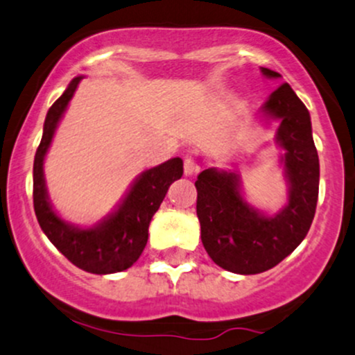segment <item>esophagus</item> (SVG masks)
I'll list each match as a JSON object with an SVG mask.
<instances>
[{"mask_svg":"<svg viewBox=\"0 0 355 355\" xmlns=\"http://www.w3.org/2000/svg\"><path fill=\"white\" fill-rule=\"evenodd\" d=\"M199 162L193 154H186L184 156V174L186 176H193L194 173H198Z\"/></svg>","mask_w":355,"mask_h":355,"instance_id":"esophagus-1","label":"esophagus"}]
</instances>
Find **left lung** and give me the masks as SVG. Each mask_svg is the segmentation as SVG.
I'll return each instance as SVG.
<instances>
[{
    "label": "left lung",
    "instance_id": "obj_1",
    "mask_svg": "<svg viewBox=\"0 0 355 355\" xmlns=\"http://www.w3.org/2000/svg\"><path fill=\"white\" fill-rule=\"evenodd\" d=\"M260 70L268 78L280 77L265 67ZM263 110L280 119L277 141L285 149L288 205L265 216L243 199L236 174L213 167L194 182L205 250L214 263L240 275L266 272L288 257L309 233L317 208L320 167L309 110L288 83L270 95Z\"/></svg>",
    "mask_w": 355,
    "mask_h": 355
}]
</instances>
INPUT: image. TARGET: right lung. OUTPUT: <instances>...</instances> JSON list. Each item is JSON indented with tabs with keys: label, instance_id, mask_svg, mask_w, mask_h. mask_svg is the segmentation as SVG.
Returning a JSON list of instances; mask_svg holds the SVG:
<instances>
[{
	"label": "right lung",
	"instance_id": "obj_1",
	"mask_svg": "<svg viewBox=\"0 0 355 355\" xmlns=\"http://www.w3.org/2000/svg\"><path fill=\"white\" fill-rule=\"evenodd\" d=\"M80 80L82 77H75L46 114L42 142L33 162L35 214L43 233L75 266L97 275L124 272L144 252L149 236V223L161 206L169 186L182 176V161L174 157L164 164L144 171L134 182L122 205L94 228H77L60 220L51 209L46 194L43 159L60 119Z\"/></svg>",
	"mask_w": 355,
	"mask_h": 355
}]
</instances>
